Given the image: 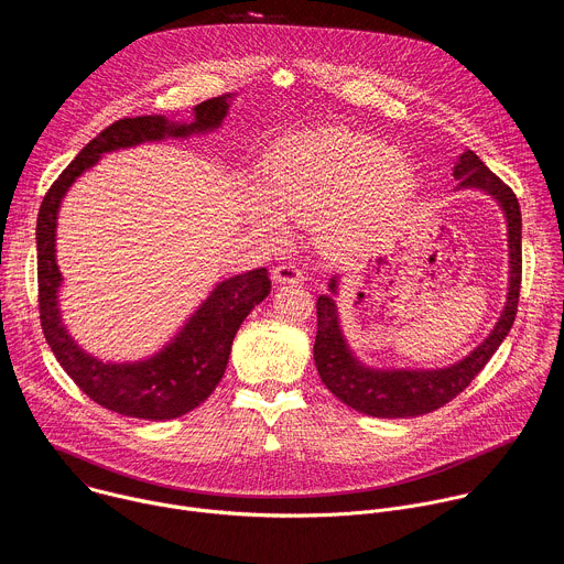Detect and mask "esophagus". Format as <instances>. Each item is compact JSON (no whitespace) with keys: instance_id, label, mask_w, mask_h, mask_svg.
<instances>
[{"instance_id":"obj_1","label":"esophagus","mask_w":564,"mask_h":564,"mask_svg":"<svg viewBox=\"0 0 564 564\" xmlns=\"http://www.w3.org/2000/svg\"><path fill=\"white\" fill-rule=\"evenodd\" d=\"M272 279L276 283H299L305 279V272L296 263H281L272 270Z\"/></svg>"}]
</instances>
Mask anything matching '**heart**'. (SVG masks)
Wrapping results in <instances>:
<instances>
[{"label": "heart", "mask_w": 564, "mask_h": 564, "mask_svg": "<svg viewBox=\"0 0 564 564\" xmlns=\"http://www.w3.org/2000/svg\"><path fill=\"white\" fill-rule=\"evenodd\" d=\"M413 170L399 151L346 131H316L290 138L265 160V196L257 198V223L281 231L276 213L312 223L328 210L326 238L335 248H355L375 236L409 198Z\"/></svg>", "instance_id": "1"}]
</instances>
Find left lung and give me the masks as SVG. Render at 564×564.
I'll return each instance as SVG.
<instances>
[{
  "mask_svg": "<svg viewBox=\"0 0 564 564\" xmlns=\"http://www.w3.org/2000/svg\"><path fill=\"white\" fill-rule=\"evenodd\" d=\"M459 187H479L489 192L505 209L509 227L511 279L505 312L489 339L477 346L466 359L442 370H370L364 368L348 350L339 330L335 301L326 294L316 299V339L314 364L321 381L339 397L346 406L370 417H415L442 409L457 397L487 366L494 352L509 335L520 299L522 281V216L520 203L509 185H505L473 151H464L453 170ZM337 290V279L330 281Z\"/></svg>",
  "mask_w": 564,
  "mask_h": 564,
  "instance_id": "1",
  "label": "left lung"
}]
</instances>
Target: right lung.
Returning <instances> with one entry per match:
<instances>
[{
	"instance_id": "1",
	"label": "right lung",
	"mask_w": 564,
	"mask_h": 564,
	"mask_svg": "<svg viewBox=\"0 0 564 564\" xmlns=\"http://www.w3.org/2000/svg\"><path fill=\"white\" fill-rule=\"evenodd\" d=\"M231 94L205 100L194 109L192 124H172L163 116L122 118L100 131L46 192L37 214V301L40 321L55 359L66 375L96 404L138 420L181 417L214 392L225 375L231 341L243 318L270 294L265 268L223 281L192 314L178 337L155 357L138 364H105L87 355L66 335L57 310L62 274L55 263V225L62 196L73 181L98 163L107 151L133 147L165 135L183 138L216 129L229 107Z\"/></svg>"
}]
</instances>
